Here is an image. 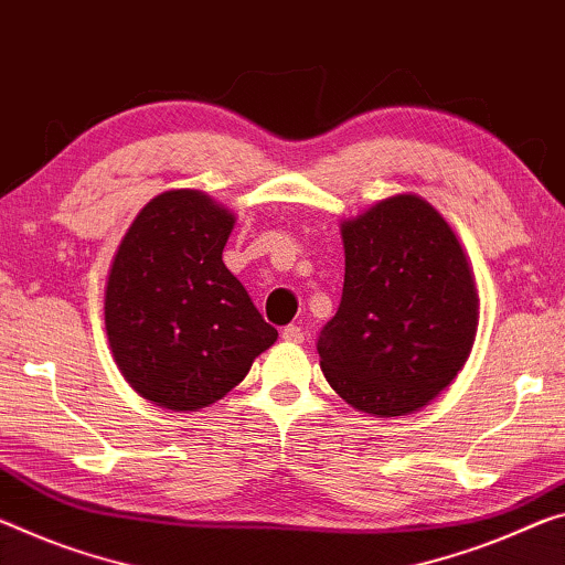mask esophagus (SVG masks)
Wrapping results in <instances>:
<instances>
[{
    "instance_id": "esophagus-1",
    "label": "esophagus",
    "mask_w": 565,
    "mask_h": 565,
    "mask_svg": "<svg viewBox=\"0 0 565 565\" xmlns=\"http://www.w3.org/2000/svg\"><path fill=\"white\" fill-rule=\"evenodd\" d=\"M282 341L302 343V341H306V331H302L300 326H285L282 328Z\"/></svg>"
}]
</instances>
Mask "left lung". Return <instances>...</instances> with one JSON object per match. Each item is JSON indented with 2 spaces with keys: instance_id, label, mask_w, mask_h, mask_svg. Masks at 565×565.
<instances>
[{
  "instance_id": "8db88e82",
  "label": "left lung",
  "mask_w": 565,
  "mask_h": 565,
  "mask_svg": "<svg viewBox=\"0 0 565 565\" xmlns=\"http://www.w3.org/2000/svg\"><path fill=\"white\" fill-rule=\"evenodd\" d=\"M341 306L318 335L323 376L359 412H419L475 343L480 300L462 245L416 194L373 204L341 224Z\"/></svg>"
}]
</instances>
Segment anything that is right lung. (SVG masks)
I'll return each instance as SVG.
<instances>
[{
    "mask_svg": "<svg viewBox=\"0 0 565 565\" xmlns=\"http://www.w3.org/2000/svg\"><path fill=\"white\" fill-rule=\"evenodd\" d=\"M234 214L196 189L153 196L128 227L106 285V331L120 373L171 412L232 392L277 341L222 263Z\"/></svg>",
    "mask_w": 565,
    "mask_h": 565,
    "instance_id": "1",
    "label": "right lung"
}]
</instances>
